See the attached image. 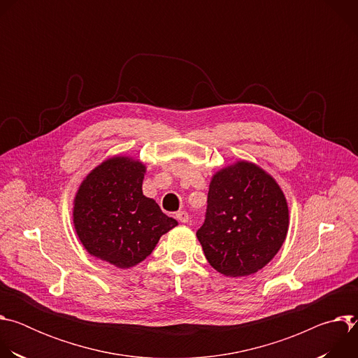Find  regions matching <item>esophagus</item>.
<instances>
[{
  "instance_id": "esophagus-1",
  "label": "esophagus",
  "mask_w": 358,
  "mask_h": 358,
  "mask_svg": "<svg viewBox=\"0 0 358 358\" xmlns=\"http://www.w3.org/2000/svg\"><path fill=\"white\" fill-rule=\"evenodd\" d=\"M176 218H177L180 222H184V224L189 221V215H188L187 211H178V213L176 214Z\"/></svg>"
}]
</instances>
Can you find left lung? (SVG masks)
Wrapping results in <instances>:
<instances>
[{"instance_id":"left-lung-1","label":"left lung","mask_w":358,"mask_h":358,"mask_svg":"<svg viewBox=\"0 0 358 358\" xmlns=\"http://www.w3.org/2000/svg\"><path fill=\"white\" fill-rule=\"evenodd\" d=\"M289 210L278 182L248 162L218 171L196 238L210 265L229 278L268 265L286 239Z\"/></svg>"}]
</instances>
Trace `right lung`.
Here are the masks:
<instances>
[{
  "label": "right lung",
  "mask_w": 358,
  "mask_h": 358,
  "mask_svg": "<svg viewBox=\"0 0 358 358\" xmlns=\"http://www.w3.org/2000/svg\"><path fill=\"white\" fill-rule=\"evenodd\" d=\"M145 167L129 157L97 166L75 196L76 234L93 257L120 269L131 268L156 248L162 235L177 225L159 203L143 195Z\"/></svg>",
  "instance_id": "right-lung-1"
}]
</instances>
